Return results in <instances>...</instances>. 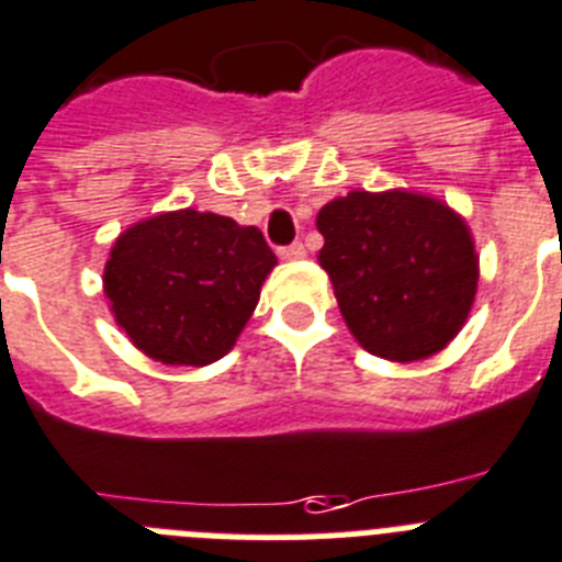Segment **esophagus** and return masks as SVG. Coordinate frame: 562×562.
I'll use <instances>...</instances> for the list:
<instances>
[{"label": "esophagus", "mask_w": 562, "mask_h": 562, "mask_svg": "<svg viewBox=\"0 0 562 562\" xmlns=\"http://www.w3.org/2000/svg\"><path fill=\"white\" fill-rule=\"evenodd\" d=\"M280 259H303L305 257V245L303 243H291L285 248H280Z\"/></svg>", "instance_id": "34e87169"}]
</instances>
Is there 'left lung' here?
<instances>
[{"instance_id": "1", "label": "left lung", "mask_w": 562, "mask_h": 562, "mask_svg": "<svg viewBox=\"0 0 562 562\" xmlns=\"http://www.w3.org/2000/svg\"><path fill=\"white\" fill-rule=\"evenodd\" d=\"M317 228L319 266L366 351L426 360L460 334L480 266L469 225L446 202L403 188L351 191L319 209Z\"/></svg>"}]
</instances>
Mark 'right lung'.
Listing matches in <instances>:
<instances>
[{
    "label": "right lung",
    "mask_w": 562,
    "mask_h": 562,
    "mask_svg": "<svg viewBox=\"0 0 562 562\" xmlns=\"http://www.w3.org/2000/svg\"><path fill=\"white\" fill-rule=\"evenodd\" d=\"M273 266L259 228L182 209L122 231L102 285L116 325L139 351L200 369L234 348Z\"/></svg>",
    "instance_id": "1"
}]
</instances>
